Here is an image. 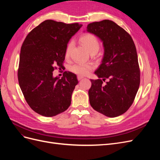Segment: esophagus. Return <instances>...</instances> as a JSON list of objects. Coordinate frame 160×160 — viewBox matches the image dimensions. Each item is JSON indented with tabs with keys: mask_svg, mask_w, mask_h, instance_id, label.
<instances>
[{
	"mask_svg": "<svg viewBox=\"0 0 160 160\" xmlns=\"http://www.w3.org/2000/svg\"><path fill=\"white\" fill-rule=\"evenodd\" d=\"M83 78V77H82V76H81V75H78V76H77V79H78L79 81L81 80Z\"/></svg>",
	"mask_w": 160,
	"mask_h": 160,
	"instance_id": "obj_1",
	"label": "esophagus"
}]
</instances>
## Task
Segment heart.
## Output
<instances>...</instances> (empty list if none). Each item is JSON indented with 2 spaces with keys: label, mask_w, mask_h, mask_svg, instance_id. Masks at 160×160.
Instances as JSON below:
<instances>
[{
  "label": "heart",
  "mask_w": 160,
  "mask_h": 160,
  "mask_svg": "<svg viewBox=\"0 0 160 160\" xmlns=\"http://www.w3.org/2000/svg\"><path fill=\"white\" fill-rule=\"evenodd\" d=\"M79 41L81 44L88 50L91 54L96 53L99 49V42L94 35L91 33H87L82 35ZM72 48V42H69L67 45L65 51V57H69ZM93 69V65L92 64H75L70 67L71 71L74 73L79 75H87L90 71Z\"/></svg>",
  "instance_id": "obj_1"
}]
</instances>
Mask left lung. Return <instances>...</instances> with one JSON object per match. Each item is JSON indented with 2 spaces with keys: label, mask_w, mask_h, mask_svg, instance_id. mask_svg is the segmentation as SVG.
Listing matches in <instances>:
<instances>
[{
  "label": "left lung",
  "mask_w": 160,
  "mask_h": 160,
  "mask_svg": "<svg viewBox=\"0 0 160 160\" xmlns=\"http://www.w3.org/2000/svg\"><path fill=\"white\" fill-rule=\"evenodd\" d=\"M87 31L103 42L104 55L91 79L89 103L99 113L109 118L122 115L132 105L140 83V71L134 42L129 34L112 21L89 24ZM108 79L104 85L103 81Z\"/></svg>",
  "instance_id": "left-lung-1"
}]
</instances>
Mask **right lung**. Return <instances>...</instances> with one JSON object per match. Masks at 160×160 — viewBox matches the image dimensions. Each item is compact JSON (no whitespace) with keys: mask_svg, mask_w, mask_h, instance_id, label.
Instances as JSON below:
<instances>
[{"mask_svg":"<svg viewBox=\"0 0 160 160\" xmlns=\"http://www.w3.org/2000/svg\"><path fill=\"white\" fill-rule=\"evenodd\" d=\"M81 27L79 23L46 20L33 28L22 43L18 83L28 105L39 115L52 117L71 105L72 91L78 84L76 75L65 71L60 79L52 72L57 67H63L68 42Z\"/></svg>","mask_w":160,"mask_h":160,"instance_id":"1","label":"right lung"}]
</instances>
